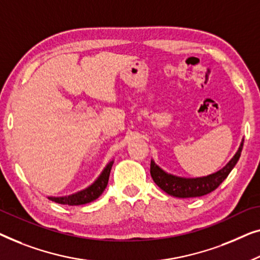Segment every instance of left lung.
Here are the masks:
<instances>
[{"mask_svg": "<svg viewBox=\"0 0 260 260\" xmlns=\"http://www.w3.org/2000/svg\"><path fill=\"white\" fill-rule=\"evenodd\" d=\"M243 149V142H241L238 152L230 160V162L220 171L215 172L213 174L207 175L203 178H179L175 175L168 174L164 172L155 162L151 161V175L153 180L159 186L162 191L167 194L177 197V198H194V197H202L214 191L222 181L228 178L230 172L233 170L236 164L238 162Z\"/></svg>", "mask_w": 260, "mask_h": 260, "instance_id": "left-lung-1", "label": "left lung"}]
</instances>
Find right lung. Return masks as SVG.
I'll list each match as a JSON object with an SVG mask.
<instances>
[{"instance_id":"right-lung-1","label":"right lung","mask_w":260,"mask_h":260,"mask_svg":"<svg viewBox=\"0 0 260 260\" xmlns=\"http://www.w3.org/2000/svg\"><path fill=\"white\" fill-rule=\"evenodd\" d=\"M112 165H113V161H111L107 166H106L104 172H102V173L100 174V177L98 178V180L95 181L93 185H90L88 188H86L81 192H78V193H75V194H72L68 197H58V198H55V197H50L49 199L57 204L71 205V206H74V205H83V204L93 202V200L98 199L99 197L102 194V192L105 191V188L107 187Z\"/></svg>"}]
</instances>
